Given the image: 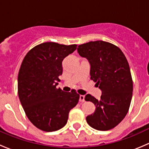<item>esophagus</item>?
Here are the masks:
<instances>
[{
  "label": "esophagus",
  "instance_id": "34e87169",
  "mask_svg": "<svg viewBox=\"0 0 149 149\" xmlns=\"http://www.w3.org/2000/svg\"><path fill=\"white\" fill-rule=\"evenodd\" d=\"M84 98H85V96H84V95H80V97H79V101H80L81 102H84L85 101Z\"/></svg>",
  "mask_w": 149,
  "mask_h": 149
}]
</instances>
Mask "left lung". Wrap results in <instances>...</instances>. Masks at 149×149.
Instances as JSON below:
<instances>
[{
    "mask_svg": "<svg viewBox=\"0 0 149 149\" xmlns=\"http://www.w3.org/2000/svg\"><path fill=\"white\" fill-rule=\"evenodd\" d=\"M77 50L89 61L91 79L102 91L100 100L91 94L84 98L96 107L86 117L87 123L96 130H111L124 119L131 102L133 79L128 62L118 47L102 40L80 45Z\"/></svg>",
    "mask_w": 149,
    "mask_h": 149,
    "instance_id": "1",
    "label": "left lung"
}]
</instances>
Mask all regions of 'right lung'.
I'll list each match as a JSON object with an SVG mask.
<instances>
[{"label":"right lung","instance_id":"right-lung-1","mask_svg":"<svg viewBox=\"0 0 149 149\" xmlns=\"http://www.w3.org/2000/svg\"><path fill=\"white\" fill-rule=\"evenodd\" d=\"M77 45L44 42L26 53L18 75V94L30 122L40 130L52 132L67 123L69 112L76 106V90L65 92L57 88L63 73L62 62Z\"/></svg>","mask_w":149,"mask_h":149}]
</instances>
